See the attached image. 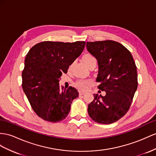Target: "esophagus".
Wrapping results in <instances>:
<instances>
[{"label":"esophagus","instance_id":"34e87169","mask_svg":"<svg viewBox=\"0 0 156 156\" xmlns=\"http://www.w3.org/2000/svg\"><path fill=\"white\" fill-rule=\"evenodd\" d=\"M86 94V92H84V91H79V95H83V94Z\"/></svg>","mask_w":156,"mask_h":156}]
</instances>
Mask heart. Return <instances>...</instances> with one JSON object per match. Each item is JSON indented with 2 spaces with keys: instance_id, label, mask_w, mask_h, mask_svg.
Wrapping results in <instances>:
<instances>
[{
  "instance_id": "heart-1",
  "label": "heart",
  "mask_w": 156,
  "mask_h": 156,
  "mask_svg": "<svg viewBox=\"0 0 156 156\" xmlns=\"http://www.w3.org/2000/svg\"><path fill=\"white\" fill-rule=\"evenodd\" d=\"M83 61L87 66H88L90 63L93 62H96V58H95L93 55L90 54H86L83 57ZM91 82L90 80H80L75 83V86L78 89L84 90L87 88V85L89 84Z\"/></svg>"
}]
</instances>
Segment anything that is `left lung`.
<instances>
[{
	"mask_svg": "<svg viewBox=\"0 0 156 156\" xmlns=\"http://www.w3.org/2000/svg\"><path fill=\"white\" fill-rule=\"evenodd\" d=\"M86 47L98 60V88L106 93L105 96L94 94L87 111L95 122L109 125L130 108L138 87L136 66L130 52L117 41L87 42Z\"/></svg>",
	"mask_w": 156,
	"mask_h": 156,
	"instance_id": "obj_1",
	"label": "left lung"
}]
</instances>
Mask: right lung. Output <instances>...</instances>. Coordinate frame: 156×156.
Returning <instances> with one entry per match:
<instances>
[{
    "label": "right lung",
    "mask_w": 156,
    "mask_h": 156,
    "mask_svg": "<svg viewBox=\"0 0 156 156\" xmlns=\"http://www.w3.org/2000/svg\"><path fill=\"white\" fill-rule=\"evenodd\" d=\"M85 41H43L32 47L25 58L22 88L39 117L57 122L69 115L72 101L78 97L74 87L59 86L62 74L84 49Z\"/></svg>",
    "instance_id": "1"
}]
</instances>
